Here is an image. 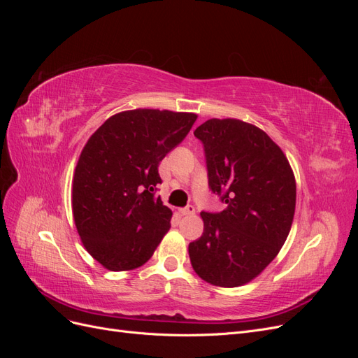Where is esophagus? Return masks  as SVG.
Returning <instances> with one entry per match:
<instances>
[{
	"label": "esophagus",
	"instance_id": "esophagus-1",
	"mask_svg": "<svg viewBox=\"0 0 358 358\" xmlns=\"http://www.w3.org/2000/svg\"><path fill=\"white\" fill-rule=\"evenodd\" d=\"M180 212V215H194V212H196V208H194V206L192 204H188L187 206V208H183V209H180L179 210Z\"/></svg>",
	"mask_w": 358,
	"mask_h": 358
}]
</instances>
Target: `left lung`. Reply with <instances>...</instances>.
<instances>
[{
  "label": "left lung",
  "instance_id": "8db88e82",
  "mask_svg": "<svg viewBox=\"0 0 358 358\" xmlns=\"http://www.w3.org/2000/svg\"><path fill=\"white\" fill-rule=\"evenodd\" d=\"M203 143L209 188L227 208L201 212L204 230L188 246L206 282L243 285L273 262L296 209V179L280 148L239 119H209L194 131Z\"/></svg>",
  "mask_w": 358,
  "mask_h": 358
}]
</instances>
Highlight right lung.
Here are the masks:
<instances>
[{
	"label": "right lung",
	"instance_id": "1",
	"mask_svg": "<svg viewBox=\"0 0 358 358\" xmlns=\"http://www.w3.org/2000/svg\"><path fill=\"white\" fill-rule=\"evenodd\" d=\"M197 115L136 109L116 113L86 142L74 170L71 206L83 246L112 272L152 257L171 210L155 196L158 166Z\"/></svg>",
	"mask_w": 358,
	"mask_h": 358
}]
</instances>
